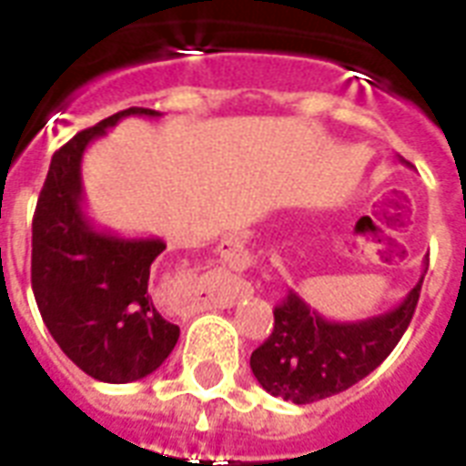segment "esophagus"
Segmentation results:
<instances>
[{"instance_id": "1", "label": "esophagus", "mask_w": 466, "mask_h": 466, "mask_svg": "<svg viewBox=\"0 0 466 466\" xmlns=\"http://www.w3.org/2000/svg\"><path fill=\"white\" fill-rule=\"evenodd\" d=\"M218 254L219 258L229 266V268L239 270V268H247L248 263H251V256H248V251L244 248L241 239H237V237H225V239L219 241Z\"/></svg>"}]
</instances>
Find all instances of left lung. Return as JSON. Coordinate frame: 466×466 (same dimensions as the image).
<instances>
[{
  "mask_svg": "<svg viewBox=\"0 0 466 466\" xmlns=\"http://www.w3.org/2000/svg\"><path fill=\"white\" fill-rule=\"evenodd\" d=\"M426 270L394 309L360 321H331L290 290L273 311L268 340L251 353L258 384L285 401L311 404L360 382L382 365L411 324Z\"/></svg>",
  "mask_w": 466,
  "mask_h": 466,
  "instance_id": "left-lung-1",
  "label": "left lung"
}]
</instances>
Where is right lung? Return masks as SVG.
Instances as JSON below:
<instances>
[{
	"label": "right lung",
	"instance_id": "1",
	"mask_svg": "<svg viewBox=\"0 0 466 466\" xmlns=\"http://www.w3.org/2000/svg\"><path fill=\"white\" fill-rule=\"evenodd\" d=\"M127 116L161 113L127 108L76 133L53 155L33 215L31 285L40 317L76 368L111 384L152 375L178 340V326L147 292L152 261L167 244L98 229L84 210V152Z\"/></svg>",
	"mask_w": 466,
	"mask_h": 466
}]
</instances>
